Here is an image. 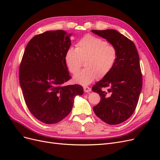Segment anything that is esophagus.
Here are the masks:
<instances>
[{
    "label": "esophagus",
    "mask_w": 160,
    "mask_h": 160,
    "mask_svg": "<svg viewBox=\"0 0 160 160\" xmlns=\"http://www.w3.org/2000/svg\"><path fill=\"white\" fill-rule=\"evenodd\" d=\"M83 90L86 93H88V92H90L91 91V89L88 86H83Z\"/></svg>",
    "instance_id": "1"
}]
</instances>
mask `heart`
Returning <instances> with one entry per match:
<instances>
[{
	"mask_svg": "<svg viewBox=\"0 0 160 160\" xmlns=\"http://www.w3.org/2000/svg\"><path fill=\"white\" fill-rule=\"evenodd\" d=\"M116 47L102 38L86 35L75 45L69 48L65 60L69 71L76 74L85 61V69L74 77V81L83 85L91 83L97 78H103L113 69L118 59Z\"/></svg>",
	"mask_w": 160,
	"mask_h": 160,
	"instance_id": "obj_1",
	"label": "heart"
}]
</instances>
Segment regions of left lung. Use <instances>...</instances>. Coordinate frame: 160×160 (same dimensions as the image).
<instances>
[{
    "instance_id": "1",
    "label": "left lung",
    "mask_w": 160,
    "mask_h": 160,
    "mask_svg": "<svg viewBox=\"0 0 160 160\" xmlns=\"http://www.w3.org/2000/svg\"><path fill=\"white\" fill-rule=\"evenodd\" d=\"M118 50V59L109 73L96 83L92 91L99 94L100 102L93 107L95 115L109 125L129 119L137 107L142 88V73L138 50L132 41L113 29L92 30ZM108 88L107 91L102 90Z\"/></svg>"
}]
</instances>
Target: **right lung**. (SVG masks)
Wrapping results in <instances>:
<instances>
[{
	"mask_svg": "<svg viewBox=\"0 0 160 160\" xmlns=\"http://www.w3.org/2000/svg\"><path fill=\"white\" fill-rule=\"evenodd\" d=\"M71 34L49 31L33 37L19 67V82L27 107L40 122L55 124L69 115L74 98L81 95L80 85H65L71 79L65 56Z\"/></svg>",
	"mask_w": 160,
	"mask_h": 160,
	"instance_id": "1",
	"label": "right lung"
}]
</instances>
